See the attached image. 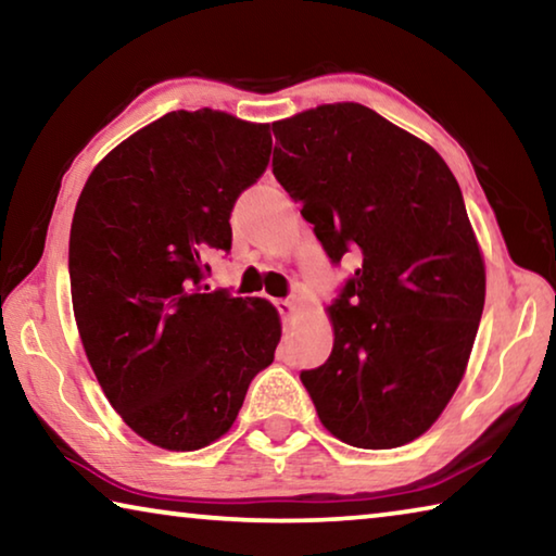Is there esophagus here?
<instances>
[{"label": "esophagus", "instance_id": "34e87169", "mask_svg": "<svg viewBox=\"0 0 556 556\" xmlns=\"http://www.w3.org/2000/svg\"><path fill=\"white\" fill-rule=\"evenodd\" d=\"M275 306H277V312L281 314L285 321H291V318H294V314H296V304H294V301H289V299H277Z\"/></svg>", "mask_w": 556, "mask_h": 556}]
</instances>
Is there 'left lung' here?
I'll return each mask as SVG.
<instances>
[{"instance_id":"1","label":"left lung","mask_w":556,"mask_h":556,"mask_svg":"<svg viewBox=\"0 0 556 556\" xmlns=\"http://www.w3.org/2000/svg\"><path fill=\"white\" fill-rule=\"evenodd\" d=\"M271 131V172L326 255L363 260L328 306L331 355L301 382L336 439L409 444L454 397L485 304L458 181L427 142L357 102L299 112Z\"/></svg>"}]
</instances>
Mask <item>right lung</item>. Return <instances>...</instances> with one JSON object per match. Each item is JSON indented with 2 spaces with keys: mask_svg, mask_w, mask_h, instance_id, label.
Returning a JSON list of instances; mask_svg holds the SVG:
<instances>
[{
  "mask_svg": "<svg viewBox=\"0 0 556 556\" xmlns=\"http://www.w3.org/2000/svg\"><path fill=\"white\" fill-rule=\"evenodd\" d=\"M269 154V125L176 110L112 149L75 205V324L105 397L149 444H213L275 361L277 308L205 285L211 255L230 250L232 205Z\"/></svg>",
  "mask_w": 556,
  "mask_h": 556,
  "instance_id": "obj_1",
  "label": "right lung"
}]
</instances>
